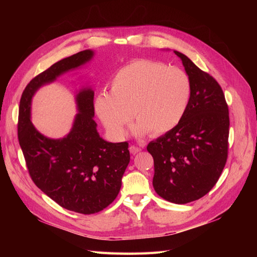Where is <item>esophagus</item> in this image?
I'll list each match as a JSON object with an SVG mask.
<instances>
[{
  "label": "esophagus",
  "mask_w": 257,
  "mask_h": 257,
  "mask_svg": "<svg viewBox=\"0 0 257 257\" xmlns=\"http://www.w3.org/2000/svg\"><path fill=\"white\" fill-rule=\"evenodd\" d=\"M142 151V148H139V147H137V146H134V145H132L131 147H130V152L131 153H133V154H136V153H138V152H141Z\"/></svg>",
  "instance_id": "esophagus-1"
}]
</instances>
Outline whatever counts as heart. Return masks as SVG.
Segmentation results:
<instances>
[{"label":"heart","mask_w":257,"mask_h":257,"mask_svg":"<svg viewBox=\"0 0 257 257\" xmlns=\"http://www.w3.org/2000/svg\"><path fill=\"white\" fill-rule=\"evenodd\" d=\"M192 82L183 69L161 61L135 59L112 77L110 93H99L95 111L106 128L122 137L132 120L137 135L159 136L175 128L188 110Z\"/></svg>","instance_id":"b5f03b06"}]
</instances>
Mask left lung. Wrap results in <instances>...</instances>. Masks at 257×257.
Masks as SVG:
<instances>
[{"label":"left lung","instance_id":"obj_1","mask_svg":"<svg viewBox=\"0 0 257 257\" xmlns=\"http://www.w3.org/2000/svg\"><path fill=\"white\" fill-rule=\"evenodd\" d=\"M175 53L192 82L189 108L181 122L147 150L154 161L155 192L182 205L205 196L219 180L228 157L229 114L219 82L183 53Z\"/></svg>","mask_w":257,"mask_h":257}]
</instances>
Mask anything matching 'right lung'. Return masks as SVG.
Returning a JSON list of instances; mask_svg holds the SVG:
<instances>
[{"mask_svg":"<svg viewBox=\"0 0 257 257\" xmlns=\"http://www.w3.org/2000/svg\"><path fill=\"white\" fill-rule=\"evenodd\" d=\"M92 56L91 50L80 51L35 76L22 92L18 115V141L31 179L59 206L81 214L102 211L118 196L131 159L128 144L107 143L99 137L91 89L77 95L79 113L63 139H50L37 132L30 109L38 88L84 64Z\"/></svg>","mask_w":257,"mask_h":257,"instance_id":"right-lung-1","label":"right lung"}]
</instances>
